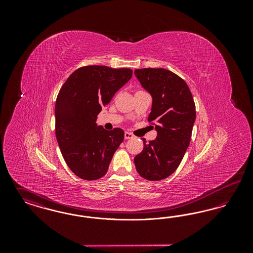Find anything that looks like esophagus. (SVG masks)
Masks as SVG:
<instances>
[{"label": "esophagus", "instance_id": "esophagus-1", "mask_svg": "<svg viewBox=\"0 0 253 253\" xmlns=\"http://www.w3.org/2000/svg\"><path fill=\"white\" fill-rule=\"evenodd\" d=\"M124 137H125V139H130V138L133 137V134L131 133V132H125V133H124Z\"/></svg>", "mask_w": 253, "mask_h": 253}]
</instances>
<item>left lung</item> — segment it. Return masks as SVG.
<instances>
[{
	"label": "left lung",
	"instance_id": "8db88e82",
	"mask_svg": "<svg viewBox=\"0 0 253 253\" xmlns=\"http://www.w3.org/2000/svg\"><path fill=\"white\" fill-rule=\"evenodd\" d=\"M141 86L152 96L148 121L154 122L157 138L146 143L134 157L140 176L158 181L178 168L190 145L195 121V104L187 84L176 74L164 68L134 70Z\"/></svg>",
	"mask_w": 253,
	"mask_h": 253
}]
</instances>
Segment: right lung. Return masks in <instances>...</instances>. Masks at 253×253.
Segmentation results:
<instances>
[{
  "mask_svg": "<svg viewBox=\"0 0 253 253\" xmlns=\"http://www.w3.org/2000/svg\"><path fill=\"white\" fill-rule=\"evenodd\" d=\"M129 68L89 65L77 69L60 88L55 105L56 137L61 155L73 172L96 180L108 170L124 131L97 126V115L132 78Z\"/></svg>",
  "mask_w": 253,
  "mask_h": 253,
  "instance_id": "obj_1",
  "label": "right lung"
}]
</instances>
